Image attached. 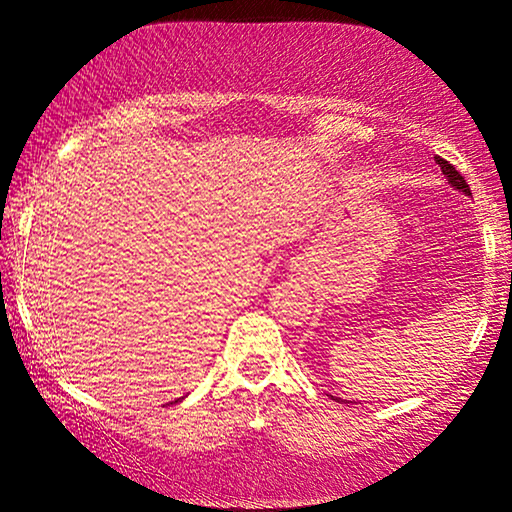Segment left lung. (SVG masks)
Wrapping results in <instances>:
<instances>
[{
    "label": "left lung",
    "mask_w": 512,
    "mask_h": 512,
    "mask_svg": "<svg viewBox=\"0 0 512 512\" xmlns=\"http://www.w3.org/2000/svg\"><path fill=\"white\" fill-rule=\"evenodd\" d=\"M436 163H438L440 170H443L445 179H447V184H450L452 188H457V191H461V193L471 195V188H468L466 179L461 177V174H459L457 170H454V165H450V163H447V160H443L440 156H436ZM335 401H338V398H335Z\"/></svg>",
    "instance_id": "8db88e82"
}]
</instances>
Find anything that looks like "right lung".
<instances>
[{
    "instance_id": "right-lung-1",
    "label": "right lung",
    "mask_w": 512,
    "mask_h": 512,
    "mask_svg": "<svg viewBox=\"0 0 512 512\" xmlns=\"http://www.w3.org/2000/svg\"><path fill=\"white\" fill-rule=\"evenodd\" d=\"M181 401V398H177V401H174V403H179Z\"/></svg>"
}]
</instances>
